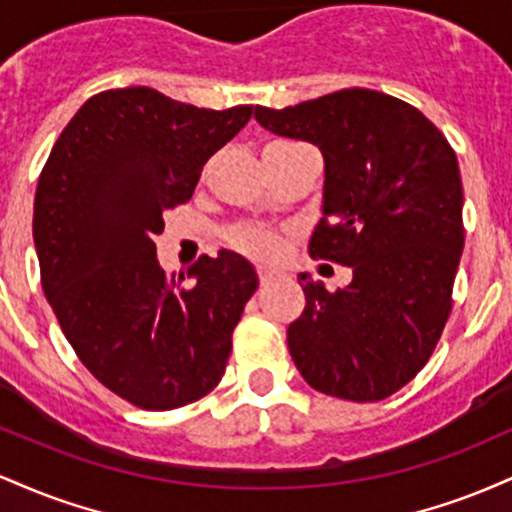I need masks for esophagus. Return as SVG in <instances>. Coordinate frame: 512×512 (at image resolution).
Listing matches in <instances>:
<instances>
[{"mask_svg":"<svg viewBox=\"0 0 512 512\" xmlns=\"http://www.w3.org/2000/svg\"><path fill=\"white\" fill-rule=\"evenodd\" d=\"M257 274H260V284L262 286L272 284V281L279 279V272H276V269H272V267H260V269H257Z\"/></svg>","mask_w":512,"mask_h":512,"instance_id":"34e87169","label":"esophagus"}]
</instances>
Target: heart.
<instances>
[{
  "label": "heart",
  "mask_w": 512,
  "mask_h": 512,
  "mask_svg": "<svg viewBox=\"0 0 512 512\" xmlns=\"http://www.w3.org/2000/svg\"><path fill=\"white\" fill-rule=\"evenodd\" d=\"M233 245L238 250L248 252V255H272L276 250V238L272 233L260 231V228H243V231L233 233Z\"/></svg>",
  "instance_id": "1"
}]
</instances>
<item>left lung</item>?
Here are the masks:
<instances>
[{
	"instance_id": "1",
	"label": "left lung",
	"mask_w": 512,
	"mask_h": 512,
	"mask_svg": "<svg viewBox=\"0 0 512 512\" xmlns=\"http://www.w3.org/2000/svg\"><path fill=\"white\" fill-rule=\"evenodd\" d=\"M255 120L325 158L310 255L351 267L346 289L301 274L289 351L305 383L351 402L395 395L426 366L452 310L464 248L457 156L414 105L344 88Z\"/></svg>"
}]
</instances>
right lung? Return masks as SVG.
I'll list each match as a JSON object with an SVG mask.
<instances>
[{"mask_svg":"<svg viewBox=\"0 0 512 512\" xmlns=\"http://www.w3.org/2000/svg\"><path fill=\"white\" fill-rule=\"evenodd\" d=\"M252 105L207 110L149 86L88 98L52 146L33 204L40 281L79 361L117 397L178 409L219 385L233 330L257 289L221 250L168 276L163 211L185 204L204 163L248 125Z\"/></svg>","mask_w":512,"mask_h":512,"instance_id":"obj_1","label":"right lung"}]
</instances>
